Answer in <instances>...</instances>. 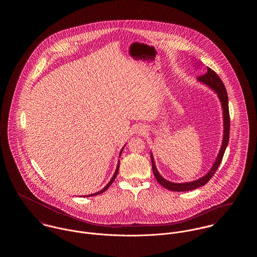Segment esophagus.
<instances>
[{"mask_svg": "<svg viewBox=\"0 0 257 257\" xmlns=\"http://www.w3.org/2000/svg\"><path fill=\"white\" fill-rule=\"evenodd\" d=\"M146 128L144 126H138L137 127V133L140 135L145 134L146 133Z\"/></svg>", "mask_w": 257, "mask_h": 257, "instance_id": "1", "label": "esophagus"}]
</instances>
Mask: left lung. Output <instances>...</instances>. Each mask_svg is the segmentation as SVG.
I'll use <instances>...</instances> for the list:
<instances>
[{"label":"left lung","mask_w":257,"mask_h":257,"mask_svg":"<svg viewBox=\"0 0 257 257\" xmlns=\"http://www.w3.org/2000/svg\"><path fill=\"white\" fill-rule=\"evenodd\" d=\"M197 81L200 83L209 86L211 89H213L217 94L218 97L220 99L221 103V108H222V114H223V139H222V144L220 147V152L218 154V157L213 164L211 170L208 171L207 174L202 176L201 178L192 181V182H186V183H173L171 181L166 180L159 173L158 170L156 169L155 162L152 153L150 154L151 157V163H152V171L153 174L156 178V180L161 184L164 188L170 190V191H174V192H186V191H193L198 187H201L203 185L207 183L208 181L212 178V176L215 174V172L218 170L220 166V162L223 157L224 151L226 149V147L228 145L229 141V129H230V117H229V110H228V96L227 92L225 89V86L223 85L222 81L220 80V77L214 72L211 68L207 67V72L198 76Z\"/></svg>","instance_id":"left-lung-1"}]
</instances>
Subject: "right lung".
<instances>
[{
    "instance_id": "obj_1",
    "label": "right lung",
    "mask_w": 257,
    "mask_h": 257,
    "mask_svg": "<svg viewBox=\"0 0 257 257\" xmlns=\"http://www.w3.org/2000/svg\"><path fill=\"white\" fill-rule=\"evenodd\" d=\"M123 148L124 147H122V149H121V151H120V153H119V156L121 155V152H122ZM118 170H119V161H118V163H117V167H116V170H115V171H114V173H113V176L111 177V179L110 180V182L109 183L107 184L101 191H99V192H97V193H94V194H92V195H88V196H97V195H100V194H102V193H104L105 191H107L108 190V188L110 187V185L112 184V182L114 181V179H115V177H116V175H117V173H118Z\"/></svg>"
}]
</instances>
